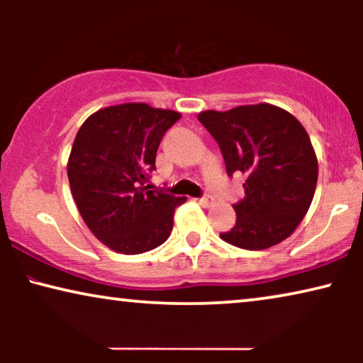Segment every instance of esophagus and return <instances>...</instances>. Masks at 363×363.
Returning a JSON list of instances; mask_svg holds the SVG:
<instances>
[{
    "mask_svg": "<svg viewBox=\"0 0 363 363\" xmlns=\"http://www.w3.org/2000/svg\"><path fill=\"white\" fill-rule=\"evenodd\" d=\"M213 201H215V200H213V196H210V195L203 196L201 200H200V203H201L203 206H211V205H213Z\"/></svg>",
    "mask_w": 363,
    "mask_h": 363,
    "instance_id": "obj_1",
    "label": "esophagus"
}]
</instances>
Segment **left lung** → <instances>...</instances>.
Masks as SVG:
<instances>
[{"instance_id": "left-lung-1", "label": "left lung", "mask_w": 363, "mask_h": 363, "mask_svg": "<svg viewBox=\"0 0 363 363\" xmlns=\"http://www.w3.org/2000/svg\"><path fill=\"white\" fill-rule=\"evenodd\" d=\"M200 121L220 145L228 175L245 173L236 225L220 238L241 250L279 245L301 225L314 198L319 165L306 128L272 104L205 111Z\"/></svg>"}]
</instances>
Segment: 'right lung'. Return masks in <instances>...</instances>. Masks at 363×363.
<instances>
[{
    "label": "right lung",
    "mask_w": 363,
    "mask_h": 363,
    "mask_svg": "<svg viewBox=\"0 0 363 363\" xmlns=\"http://www.w3.org/2000/svg\"><path fill=\"white\" fill-rule=\"evenodd\" d=\"M180 112L127 102L94 112L79 128L67 160L71 193L84 223L121 255L163 245L186 196L148 190L158 145Z\"/></svg>",
    "instance_id": "add662e5"
}]
</instances>
